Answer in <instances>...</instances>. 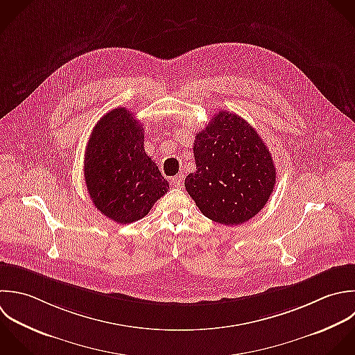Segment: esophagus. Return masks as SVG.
Segmentation results:
<instances>
[{"mask_svg": "<svg viewBox=\"0 0 355 355\" xmlns=\"http://www.w3.org/2000/svg\"><path fill=\"white\" fill-rule=\"evenodd\" d=\"M184 182V175H175L171 178V185L175 188H181Z\"/></svg>", "mask_w": 355, "mask_h": 355, "instance_id": "34e87169", "label": "esophagus"}]
</instances>
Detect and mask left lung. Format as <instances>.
Listing matches in <instances>:
<instances>
[{
  "label": "left lung",
  "mask_w": 355,
  "mask_h": 355,
  "mask_svg": "<svg viewBox=\"0 0 355 355\" xmlns=\"http://www.w3.org/2000/svg\"><path fill=\"white\" fill-rule=\"evenodd\" d=\"M196 171L185 189L199 210L224 225L253 218L275 185V164L257 131L241 116L221 110L196 134Z\"/></svg>",
  "instance_id": "1"
}]
</instances>
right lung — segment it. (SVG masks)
<instances>
[{
    "instance_id": "obj_1",
    "label": "right lung",
    "mask_w": 355,
    "mask_h": 355,
    "mask_svg": "<svg viewBox=\"0 0 355 355\" xmlns=\"http://www.w3.org/2000/svg\"><path fill=\"white\" fill-rule=\"evenodd\" d=\"M84 180L95 207L119 224L144 218L168 182L144 149V127L125 107L94 127L84 156Z\"/></svg>"
}]
</instances>
